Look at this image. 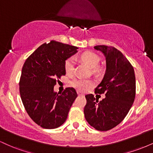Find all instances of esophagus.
<instances>
[{"label": "esophagus", "instance_id": "obj_1", "mask_svg": "<svg viewBox=\"0 0 153 153\" xmlns=\"http://www.w3.org/2000/svg\"><path fill=\"white\" fill-rule=\"evenodd\" d=\"M78 96H84L83 94H81V93H80V92H78Z\"/></svg>", "mask_w": 153, "mask_h": 153}]
</instances>
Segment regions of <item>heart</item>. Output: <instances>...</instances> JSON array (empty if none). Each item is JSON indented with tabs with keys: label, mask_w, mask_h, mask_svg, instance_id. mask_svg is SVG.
<instances>
[{
	"label": "heart",
	"mask_w": 153,
	"mask_h": 153,
	"mask_svg": "<svg viewBox=\"0 0 153 153\" xmlns=\"http://www.w3.org/2000/svg\"><path fill=\"white\" fill-rule=\"evenodd\" d=\"M80 58L83 61L85 64L87 65L89 68H94L95 72L99 71V68H97L98 64H99L100 58L98 54L90 51L84 52L80 55ZM75 68V60L73 57H70L65 61V70L67 74L71 75L73 74ZM72 85L73 86L78 89L80 91H86L90 88L91 86L94 85V82L91 80H85V79L80 78H75L72 81Z\"/></svg>",
	"instance_id": "heart-1"
}]
</instances>
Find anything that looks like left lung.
Returning <instances> with one entry per match:
<instances>
[{
    "label": "left lung",
    "mask_w": 153,
    "mask_h": 153,
    "mask_svg": "<svg viewBox=\"0 0 153 153\" xmlns=\"http://www.w3.org/2000/svg\"><path fill=\"white\" fill-rule=\"evenodd\" d=\"M94 49L106 57V70L95 94L106 97L99 101L93 94L85 95V118L99 131H108L118 125L130 110L136 94L134 71L120 51L111 46L97 45Z\"/></svg>",
    "instance_id": "left-lung-1"
}]
</instances>
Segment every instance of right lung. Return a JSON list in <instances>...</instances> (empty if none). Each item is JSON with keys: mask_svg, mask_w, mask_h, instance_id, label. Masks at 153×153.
<instances>
[{"mask_svg": "<svg viewBox=\"0 0 153 153\" xmlns=\"http://www.w3.org/2000/svg\"><path fill=\"white\" fill-rule=\"evenodd\" d=\"M77 47L52 40L39 47L22 68L19 91L31 119L45 129H55L66 121L78 96L73 88L62 93L54 91L61 76L65 75V60L76 53Z\"/></svg>", "mask_w": 153, "mask_h": 153, "instance_id": "add662e5", "label": "right lung"}]
</instances>
